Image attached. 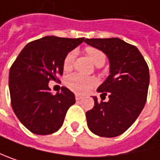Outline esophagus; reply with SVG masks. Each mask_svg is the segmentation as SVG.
Listing matches in <instances>:
<instances>
[{"label": "esophagus", "mask_w": 160, "mask_h": 160, "mask_svg": "<svg viewBox=\"0 0 160 160\" xmlns=\"http://www.w3.org/2000/svg\"><path fill=\"white\" fill-rule=\"evenodd\" d=\"M82 99H83L82 96H80V95H78V94L75 95V100H76V101H80V100H82Z\"/></svg>", "instance_id": "34e87169"}]
</instances>
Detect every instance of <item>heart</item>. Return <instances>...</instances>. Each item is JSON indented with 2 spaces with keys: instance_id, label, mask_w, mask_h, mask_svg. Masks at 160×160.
I'll return each mask as SVG.
<instances>
[{
  "instance_id": "heart-1",
  "label": "heart",
  "mask_w": 160,
  "mask_h": 160,
  "mask_svg": "<svg viewBox=\"0 0 160 160\" xmlns=\"http://www.w3.org/2000/svg\"><path fill=\"white\" fill-rule=\"evenodd\" d=\"M86 53L89 57V58L92 60V62L96 66L103 65L105 62V54L93 46H88L86 47ZM76 58V52L74 50L69 52L66 57L63 59V70L64 72H70L73 68L74 59ZM98 83V80L94 77H87L80 73H73L67 77L66 79V85L69 89L72 91L78 93V94H84L88 92L91 88L96 86Z\"/></svg>"
}]
</instances>
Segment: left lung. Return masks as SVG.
I'll return each instance as SVG.
<instances>
[{
	"label": "left lung",
	"instance_id": "left-lung-1",
	"mask_svg": "<svg viewBox=\"0 0 160 160\" xmlns=\"http://www.w3.org/2000/svg\"><path fill=\"white\" fill-rule=\"evenodd\" d=\"M106 54L110 74L98 88L107 102L94 99V107L86 113L88 128L101 137H117L137 119L144 107L149 86V69L135 45L118 38L86 39Z\"/></svg>",
	"mask_w": 160,
	"mask_h": 160
}]
</instances>
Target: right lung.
<instances>
[{"mask_svg":"<svg viewBox=\"0 0 160 160\" xmlns=\"http://www.w3.org/2000/svg\"><path fill=\"white\" fill-rule=\"evenodd\" d=\"M84 38L45 36L29 42L19 53L9 72V90L14 113L32 133L47 135L63 124L68 109L74 104V94L67 88L56 95L49 81L63 73V59ZM59 81V80H58Z\"/></svg>","mask_w":160,"mask_h":160,"instance_id":"add662e5","label":"right lung"}]
</instances>
